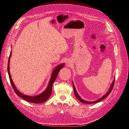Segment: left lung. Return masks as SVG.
Here are the masks:
<instances>
[{
	"mask_svg": "<svg viewBox=\"0 0 129 129\" xmlns=\"http://www.w3.org/2000/svg\"><path fill=\"white\" fill-rule=\"evenodd\" d=\"M114 82H115V79H114V80H113V82H112V84H111V86H110V89H109V91H108V92L106 94H105V95H104L103 97H101V98H100L99 99H98V100H96V101H92V102H90V101H85V100H84L82 99V98H81L79 96V95L78 94V93H77L76 90V89H75V87H74V84H73V88H74V93H75V95L76 97V98H77V99H78L80 101V102H82V103H84V104H94V103H98V102H99V101H101L102 100H103L104 99H105V98H106L108 95H109V94L111 92V91H112V89H113V86H114Z\"/></svg>",
	"mask_w": 129,
	"mask_h": 129,
	"instance_id": "8db88e82",
	"label": "left lung"
}]
</instances>
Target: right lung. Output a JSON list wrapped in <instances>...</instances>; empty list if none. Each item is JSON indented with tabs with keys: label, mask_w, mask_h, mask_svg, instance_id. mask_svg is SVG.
I'll return each instance as SVG.
<instances>
[{
	"label": "right lung",
	"mask_w": 129,
	"mask_h": 129,
	"mask_svg": "<svg viewBox=\"0 0 129 129\" xmlns=\"http://www.w3.org/2000/svg\"><path fill=\"white\" fill-rule=\"evenodd\" d=\"M11 55V52H10V54L9 55V59H8V75H9V79H10L11 86L13 88V90H14V91L16 93V94L20 97H21V98L25 100V101H29V102H30L32 103L40 104V103H42L44 102V101H45L47 99H48L50 97L51 94L52 93V86H53V83L54 82V81L55 80L60 70L62 69L63 67L64 64H60L59 65H58L56 67V68L54 70L53 73H52V75L51 77V79L50 80L49 85H48V86H47V88L46 89V90L44 91H43L42 93L40 94L39 95H38V96H29L25 95V94L20 92L16 88V86H15L14 84H13V83L12 82V80L11 79V75L10 73V71H9V61H10Z\"/></svg>",
	"instance_id": "obj_1"
}]
</instances>
